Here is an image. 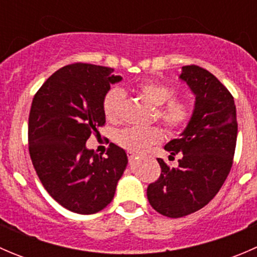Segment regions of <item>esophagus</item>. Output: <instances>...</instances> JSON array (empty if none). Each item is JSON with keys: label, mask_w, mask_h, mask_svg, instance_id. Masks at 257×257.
Instances as JSON below:
<instances>
[{"label": "esophagus", "mask_w": 257, "mask_h": 257, "mask_svg": "<svg viewBox=\"0 0 257 257\" xmlns=\"http://www.w3.org/2000/svg\"><path fill=\"white\" fill-rule=\"evenodd\" d=\"M126 155H128L129 160H134L137 158V155L134 154V153H132V152H126Z\"/></svg>", "instance_id": "34e87169"}]
</instances>
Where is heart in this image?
I'll use <instances>...</instances> for the list:
<instances>
[{"label": "heart", "instance_id": "b5f03b06", "mask_svg": "<svg viewBox=\"0 0 257 257\" xmlns=\"http://www.w3.org/2000/svg\"><path fill=\"white\" fill-rule=\"evenodd\" d=\"M138 93L157 107L154 118L163 124L167 131L179 132L185 128L193 116V104L186 99H175V92L170 85L159 80H145L138 85ZM103 113L112 123H119L123 119L125 107V93L120 88H110L103 98ZM164 139L162 129L126 128L119 132L116 143L128 152L145 154L154 145Z\"/></svg>", "mask_w": 257, "mask_h": 257}]
</instances>
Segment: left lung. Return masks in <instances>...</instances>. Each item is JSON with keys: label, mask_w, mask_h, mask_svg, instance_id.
<instances>
[{"label": "left lung", "mask_w": 257, "mask_h": 257, "mask_svg": "<svg viewBox=\"0 0 257 257\" xmlns=\"http://www.w3.org/2000/svg\"><path fill=\"white\" fill-rule=\"evenodd\" d=\"M180 79L195 94V108L185 131L165 150L181 159L178 168L158 159L162 173L147 189L153 209L168 217L193 214L216 195L231 170L237 138L236 107L227 88L195 64L184 66Z\"/></svg>", "instance_id": "8db88e82"}]
</instances>
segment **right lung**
I'll return each instance as SVG.
<instances>
[{"mask_svg":"<svg viewBox=\"0 0 257 257\" xmlns=\"http://www.w3.org/2000/svg\"><path fill=\"white\" fill-rule=\"evenodd\" d=\"M114 69L73 63L54 72L37 90L28 118V149L41 183L63 208L94 214L113 200L128 164L125 152L110 143L107 157L85 148L105 124L103 98L121 80Z\"/></svg>","mask_w":257,"mask_h":257,"instance_id":"obj_1","label":"right lung"}]
</instances>
